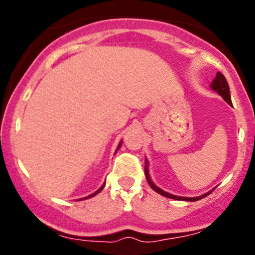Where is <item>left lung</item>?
<instances>
[{
  "mask_svg": "<svg viewBox=\"0 0 255 255\" xmlns=\"http://www.w3.org/2000/svg\"><path fill=\"white\" fill-rule=\"evenodd\" d=\"M211 89L213 91H216V92L218 93L219 96H222V98L224 99L225 102H227L229 105H233L231 103V99H230V90H229V85H228V81L227 79L222 73L217 72V74H216V78L213 79V81L211 83ZM147 160H146V164H145V176H146V180H147L148 184L151 186V188L153 189L154 192L159 193L160 195H163V197H166V198H170V199H175V200H184V201H197V200H200V199H203L205 197H207L209 194H211V192H207L205 193V194L200 195V197H194V198H187V197H177V195H172L170 193H166L163 191V189L158 188V187L154 184L153 182L151 181L150 178V175H148V168H147Z\"/></svg>",
  "mask_w": 255,
  "mask_h": 255,
  "instance_id": "1",
  "label": "left lung"
}]
</instances>
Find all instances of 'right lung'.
<instances>
[{"instance_id": "add662e5", "label": "right lung", "mask_w": 255, "mask_h": 255, "mask_svg": "<svg viewBox=\"0 0 255 255\" xmlns=\"http://www.w3.org/2000/svg\"><path fill=\"white\" fill-rule=\"evenodd\" d=\"M121 144H122V141H121V142H120V144H119V146H118V148H116V151H118V150H119V148H120V147H121ZM104 184H105V183H104ZM104 184H103V186H102V187H101V188H99V189H98V191H97V192H95V193H93V194H91V195H89V197H86V198H83V200H84V199H89V198H92V197H95V195H96V194H98V193H99V192H101V191H102V189H103V188H104Z\"/></svg>"}]
</instances>
